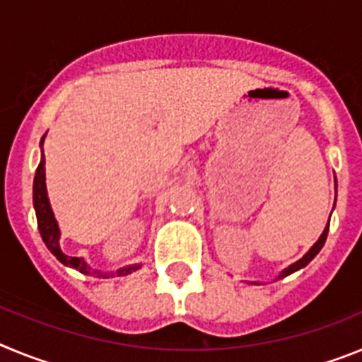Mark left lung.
Masks as SVG:
<instances>
[{"label":"left lung","mask_w":362,"mask_h":362,"mask_svg":"<svg viewBox=\"0 0 362 362\" xmlns=\"http://www.w3.org/2000/svg\"><path fill=\"white\" fill-rule=\"evenodd\" d=\"M328 228H330V223H328V225H326V228H325V232L321 233V238H319V241L315 243V245L312 246V248H310L308 252H306V255H303V257L299 259V261H297V263H293V264H290L288 268H286V270H283L281 272V276H279V279H283V277H286V276H290V274H292V272H296V270H299V268H303V267H306V264L310 263V261H312L313 257H315V255L319 254V250H321L322 248V245H325V241H326V235H328Z\"/></svg>","instance_id":"obj_1"}]
</instances>
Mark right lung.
Here are the masks:
<instances>
[{"label": "right lung", "mask_w": 362, "mask_h": 362, "mask_svg": "<svg viewBox=\"0 0 362 362\" xmlns=\"http://www.w3.org/2000/svg\"><path fill=\"white\" fill-rule=\"evenodd\" d=\"M34 209H36V216H37V228H40L41 238H43L45 245L56 255L63 264L70 268H76L81 274H92V276L98 277H108V274H101V272H92L90 268L86 267V263L83 261L81 257H69L62 252L59 248V228H57V223L54 219L52 209H50L49 197H47V185H45V158L41 159L40 166H37L36 170V177H34ZM137 264L134 267H127L121 268L117 272V276H127L130 272L137 270ZM114 276V274H110Z\"/></svg>", "instance_id": "obj_1"}]
</instances>
